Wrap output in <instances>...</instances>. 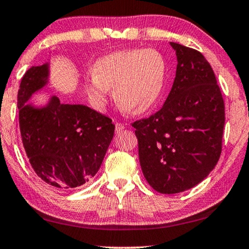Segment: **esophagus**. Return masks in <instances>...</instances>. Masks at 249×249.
<instances>
[{
  "instance_id": "esophagus-1",
  "label": "esophagus",
  "mask_w": 249,
  "mask_h": 249,
  "mask_svg": "<svg viewBox=\"0 0 249 249\" xmlns=\"http://www.w3.org/2000/svg\"><path fill=\"white\" fill-rule=\"evenodd\" d=\"M124 127L125 126L122 124V123H115V131H116V133H120V132H122L124 129Z\"/></svg>"
}]
</instances>
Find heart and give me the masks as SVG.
Here are the masks:
<instances>
[{"mask_svg":"<svg viewBox=\"0 0 249 249\" xmlns=\"http://www.w3.org/2000/svg\"><path fill=\"white\" fill-rule=\"evenodd\" d=\"M166 62L155 49H129L104 55L85 80V92L95 109L102 110L113 88V98L125 113L141 115L160 101Z\"/></svg>","mask_w":249,"mask_h":249,"instance_id":"b5f03b06","label":"heart"}]
</instances>
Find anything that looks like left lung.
Returning <instances> with one entry per match:
<instances>
[{
    "instance_id": "left-lung-1",
    "label": "left lung",
    "mask_w": 249,
    "mask_h": 249,
    "mask_svg": "<svg viewBox=\"0 0 249 249\" xmlns=\"http://www.w3.org/2000/svg\"><path fill=\"white\" fill-rule=\"evenodd\" d=\"M178 66L160 110L135 121L142 172L155 191L179 194L194 188L219 160L225 104L209 62L198 50L171 42Z\"/></svg>"
}]
</instances>
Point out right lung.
<instances>
[{"label":"right lung","mask_w":249,"mask_h":249,"mask_svg":"<svg viewBox=\"0 0 249 249\" xmlns=\"http://www.w3.org/2000/svg\"><path fill=\"white\" fill-rule=\"evenodd\" d=\"M49 65L31 67L18 91L22 143L33 171L55 189L85 184L98 172L114 136L115 125L85 105L51 97L42 108L25 104L48 83Z\"/></svg>","instance_id":"obj_1"}]
</instances>
